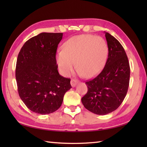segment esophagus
<instances>
[{
    "instance_id": "esophagus-1",
    "label": "esophagus",
    "mask_w": 147,
    "mask_h": 147,
    "mask_svg": "<svg viewBox=\"0 0 147 147\" xmlns=\"http://www.w3.org/2000/svg\"><path fill=\"white\" fill-rule=\"evenodd\" d=\"M78 83V81L76 80L72 79L71 80V85L72 87H75Z\"/></svg>"
}]
</instances>
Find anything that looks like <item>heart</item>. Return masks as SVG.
Wrapping results in <instances>:
<instances>
[{
  "label": "heart",
  "mask_w": 147,
  "mask_h": 147,
  "mask_svg": "<svg viewBox=\"0 0 147 147\" xmlns=\"http://www.w3.org/2000/svg\"><path fill=\"white\" fill-rule=\"evenodd\" d=\"M108 45L100 36L80 35L65 42L62 51L56 56V61L62 75L68 76L76 62L78 74L91 78L100 73L107 62Z\"/></svg>",
  "instance_id": "b5f03b06"
}]
</instances>
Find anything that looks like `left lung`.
I'll list each match as a JSON object with an SVG mask.
<instances>
[{"instance_id": "8db88e82", "label": "left lung", "mask_w": 147, "mask_h": 147, "mask_svg": "<svg viewBox=\"0 0 147 147\" xmlns=\"http://www.w3.org/2000/svg\"><path fill=\"white\" fill-rule=\"evenodd\" d=\"M109 55L104 69L85 83L88 92L82 98L86 109L95 114L105 115L119 107L129 87L130 67L123 47L118 40L104 32Z\"/></svg>"}]
</instances>
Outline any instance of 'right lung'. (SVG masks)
Here are the masks:
<instances>
[{
    "instance_id": "right-lung-1",
    "label": "right lung",
    "mask_w": 147,
    "mask_h": 147,
    "mask_svg": "<svg viewBox=\"0 0 147 147\" xmlns=\"http://www.w3.org/2000/svg\"><path fill=\"white\" fill-rule=\"evenodd\" d=\"M62 33H41L29 39L19 53L16 67L18 93L30 111L48 114L61 107L71 88L59 74L55 54Z\"/></svg>"
}]
</instances>
